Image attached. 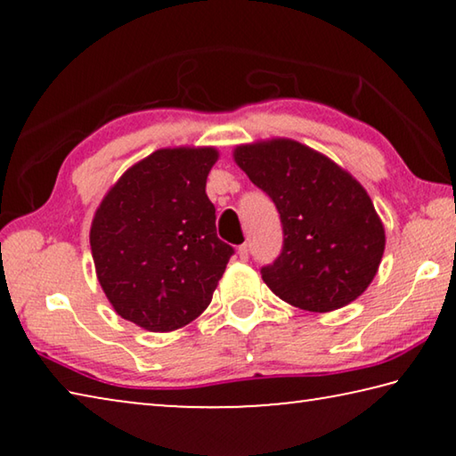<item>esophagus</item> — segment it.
I'll return each instance as SVG.
<instances>
[{"mask_svg": "<svg viewBox=\"0 0 456 456\" xmlns=\"http://www.w3.org/2000/svg\"><path fill=\"white\" fill-rule=\"evenodd\" d=\"M239 257H241L243 261H247V259H249V245H247V243H243L241 247H239Z\"/></svg>", "mask_w": 456, "mask_h": 456, "instance_id": "34e87169", "label": "esophagus"}]
</instances>
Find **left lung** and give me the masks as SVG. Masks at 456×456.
<instances>
[{
  "label": "left lung",
  "instance_id": "8db88e82",
  "mask_svg": "<svg viewBox=\"0 0 456 456\" xmlns=\"http://www.w3.org/2000/svg\"><path fill=\"white\" fill-rule=\"evenodd\" d=\"M235 160L280 213L281 251L261 267L267 288L307 312L338 310L362 296L386 243L364 187L288 138L237 146Z\"/></svg>",
  "mask_w": 456,
  "mask_h": 456
}]
</instances>
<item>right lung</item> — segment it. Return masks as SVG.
Segmentation results:
<instances>
[{
    "label": "right lung",
    "instance_id": "add662e5",
    "mask_svg": "<svg viewBox=\"0 0 456 456\" xmlns=\"http://www.w3.org/2000/svg\"><path fill=\"white\" fill-rule=\"evenodd\" d=\"M215 149H163L120 176L98 207L90 247L108 302L128 322L173 331L211 304L235 249L205 192Z\"/></svg>",
    "mask_w": 456,
    "mask_h": 456
}]
</instances>
